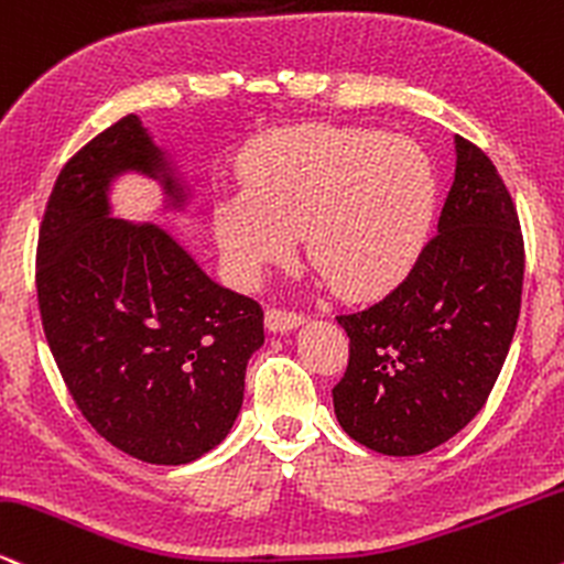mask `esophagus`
<instances>
[{"instance_id": "esophagus-1", "label": "esophagus", "mask_w": 564, "mask_h": 564, "mask_svg": "<svg viewBox=\"0 0 564 564\" xmlns=\"http://www.w3.org/2000/svg\"><path fill=\"white\" fill-rule=\"evenodd\" d=\"M303 316L295 314V311L284 308H269L267 311V327L269 333H290V329L301 327Z\"/></svg>"}]
</instances>
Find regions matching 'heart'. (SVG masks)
I'll list each match as a JSON object with an SVG mask.
<instances>
[{
	"mask_svg": "<svg viewBox=\"0 0 564 564\" xmlns=\"http://www.w3.org/2000/svg\"><path fill=\"white\" fill-rule=\"evenodd\" d=\"M433 165L414 142L367 129L276 139L248 171V197L216 205V240L250 284L288 261L303 235L308 263L343 297L388 293L414 267L435 214Z\"/></svg>",
	"mask_w": 564,
	"mask_h": 564,
	"instance_id": "obj_1",
	"label": "heart"
}]
</instances>
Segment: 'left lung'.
Here are the masks:
<instances>
[{
	"mask_svg": "<svg viewBox=\"0 0 564 564\" xmlns=\"http://www.w3.org/2000/svg\"><path fill=\"white\" fill-rule=\"evenodd\" d=\"M454 148L438 235L393 293L337 316L350 337L348 369L333 388L337 422L377 454L433 452L473 422L518 327V210L486 152L462 137Z\"/></svg>",
	"mask_w": 564,
	"mask_h": 564,
	"instance_id": "obj_1",
	"label": "left lung"
}]
</instances>
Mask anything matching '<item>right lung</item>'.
Wrapping results in <instances>:
<instances>
[{"label": "right lung", "instance_id": "add662e5", "mask_svg": "<svg viewBox=\"0 0 564 564\" xmlns=\"http://www.w3.org/2000/svg\"><path fill=\"white\" fill-rule=\"evenodd\" d=\"M123 174L155 178L169 210L189 203V184L134 112L84 144L39 229L44 335L105 441L148 465H187L240 414L263 311L210 280L163 227L112 218L110 184Z\"/></svg>", "mask_w": 564, "mask_h": 564}]
</instances>
